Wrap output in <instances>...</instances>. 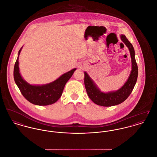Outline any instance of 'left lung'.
Returning a JSON list of instances; mask_svg holds the SVG:
<instances>
[{
    "label": "left lung",
    "mask_w": 157,
    "mask_h": 157,
    "mask_svg": "<svg viewBox=\"0 0 157 157\" xmlns=\"http://www.w3.org/2000/svg\"><path fill=\"white\" fill-rule=\"evenodd\" d=\"M121 40L125 44L130 53L132 59V71L128 78L119 90L108 93L101 91L94 81L88 74L84 72V84L88 96L97 105L101 106H112L124 101L130 95L136 85L138 76V67L135 59V52L132 44L126 36L121 35Z\"/></svg>",
    "instance_id": "8db88e82"
}]
</instances>
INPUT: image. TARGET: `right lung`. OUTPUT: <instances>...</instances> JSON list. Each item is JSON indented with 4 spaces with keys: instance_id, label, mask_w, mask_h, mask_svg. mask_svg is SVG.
<instances>
[{
    "instance_id": "add662e5",
    "label": "right lung",
    "mask_w": 157,
    "mask_h": 157,
    "mask_svg": "<svg viewBox=\"0 0 157 157\" xmlns=\"http://www.w3.org/2000/svg\"><path fill=\"white\" fill-rule=\"evenodd\" d=\"M23 47L18 53V57L13 69V78L15 84L23 96L31 103L38 106H47L56 103L61 96L64 86L72 77L76 68L64 73L56 80L44 85H32L26 82L21 76L19 69V55Z\"/></svg>"
}]
</instances>
